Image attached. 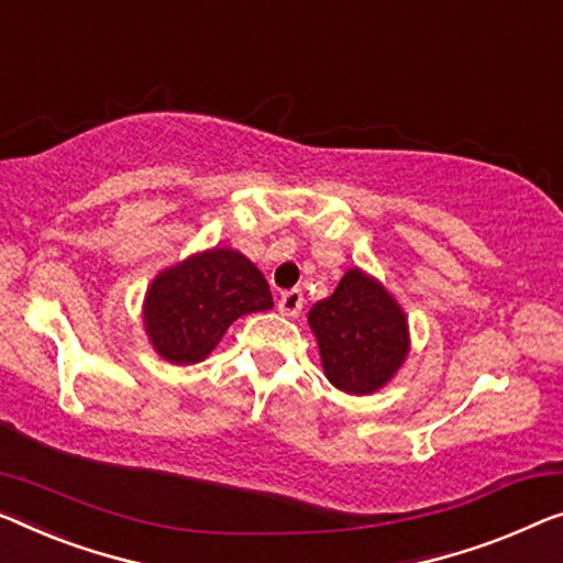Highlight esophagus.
I'll return each instance as SVG.
<instances>
[{
    "instance_id": "34e87169",
    "label": "esophagus",
    "mask_w": 563,
    "mask_h": 563,
    "mask_svg": "<svg viewBox=\"0 0 563 563\" xmlns=\"http://www.w3.org/2000/svg\"><path fill=\"white\" fill-rule=\"evenodd\" d=\"M300 308H303V292H300L298 288H290V290L280 292V298H278V310H280L283 316L296 318V316L300 313Z\"/></svg>"
}]
</instances>
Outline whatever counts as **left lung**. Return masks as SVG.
Listing matches in <instances>:
<instances>
[{
    "label": "left lung",
    "mask_w": 563,
    "mask_h": 563,
    "mask_svg": "<svg viewBox=\"0 0 563 563\" xmlns=\"http://www.w3.org/2000/svg\"><path fill=\"white\" fill-rule=\"evenodd\" d=\"M308 323L325 376L346 394L382 389L407 358L405 310L379 280L358 267L343 275L333 296L310 308Z\"/></svg>",
    "instance_id": "8db88e82"
}]
</instances>
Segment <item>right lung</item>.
<instances>
[{
    "mask_svg": "<svg viewBox=\"0 0 563 563\" xmlns=\"http://www.w3.org/2000/svg\"><path fill=\"white\" fill-rule=\"evenodd\" d=\"M271 308L263 273L238 250L212 247L156 275L146 290L144 329L166 362L197 364L240 316Z\"/></svg>",
    "mask_w": 563,
    "mask_h": 563,
    "instance_id": "1",
    "label": "right lung"
}]
</instances>
